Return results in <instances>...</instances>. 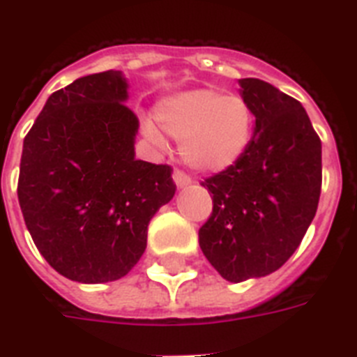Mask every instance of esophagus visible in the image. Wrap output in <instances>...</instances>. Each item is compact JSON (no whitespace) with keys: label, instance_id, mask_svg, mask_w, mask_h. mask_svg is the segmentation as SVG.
<instances>
[{"label":"esophagus","instance_id":"34e87169","mask_svg":"<svg viewBox=\"0 0 357 357\" xmlns=\"http://www.w3.org/2000/svg\"><path fill=\"white\" fill-rule=\"evenodd\" d=\"M172 179H174V183H176V187H178V188H185V187H188V185L192 183L187 174L179 172V170H176V172L172 174Z\"/></svg>","mask_w":357,"mask_h":357}]
</instances>
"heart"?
Here are the masks:
<instances>
[{
	"instance_id": "b5f03b06",
	"label": "heart",
	"mask_w": 357,
	"mask_h": 357,
	"mask_svg": "<svg viewBox=\"0 0 357 357\" xmlns=\"http://www.w3.org/2000/svg\"><path fill=\"white\" fill-rule=\"evenodd\" d=\"M155 119L165 132L179 139V155L192 170L220 174L238 163L253 139L255 113L242 95L198 88L161 98ZM144 135L161 143L153 123L143 124Z\"/></svg>"
}]
</instances>
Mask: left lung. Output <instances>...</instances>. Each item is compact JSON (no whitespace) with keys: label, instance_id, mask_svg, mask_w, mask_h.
Wrapping results in <instances>:
<instances>
[{"label":"left lung","instance_id":"left-lung-1","mask_svg":"<svg viewBox=\"0 0 357 357\" xmlns=\"http://www.w3.org/2000/svg\"><path fill=\"white\" fill-rule=\"evenodd\" d=\"M255 113L238 163L205 179L213 214L199 248L229 282L273 273L299 248L321 194V139L303 104L259 78H240Z\"/></svg>","mask_w":357,"mask_h":357}]
</instances>
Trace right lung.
<instances>
[{"mask_svg":"<svg viewBox=\"0 0 357 357\" xmlns=\"http://www.w3.org/2000/svg\"><path fill=\"white\" fill-rule=\"evenodd\" d=\"M128 88L123 71L77 78L47 98L23 141V220L49 266L75 282L128 273L176 192L170 167L135 159Z\"/></svg>","mask_w":357,"mask_h":357,"instance_id":"1","label":"right lung"}]
</instances>
